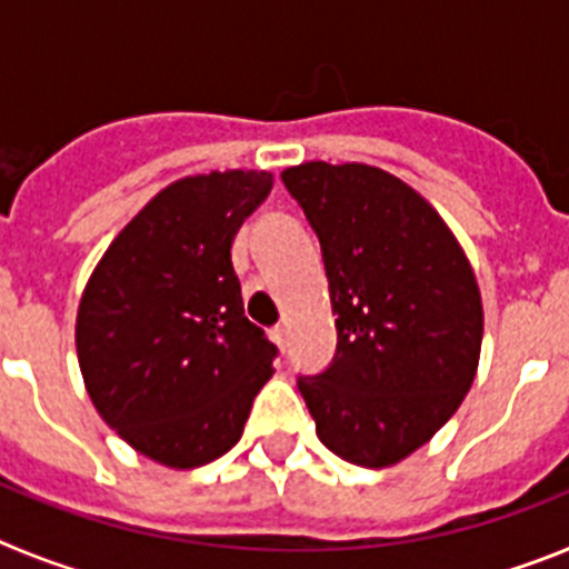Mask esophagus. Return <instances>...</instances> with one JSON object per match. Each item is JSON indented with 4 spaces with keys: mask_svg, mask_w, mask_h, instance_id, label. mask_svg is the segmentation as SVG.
I'll return each instance as SVG.
<instances>
[{
    "mask_svg": "<svg viewBox=\"0 0 569 569\" xmlns=\"http://www.w3.org/2000/svg\"><path fill=\"white\" fill-rule=\"evenodd\" d=\"M284 336H288V330L281 328V325H279V328L270 330V339L276 341V347H279V350H284Z\"/></svg>",
    "mask_w": 569,
    "mask_h": 569,
    "instance_id": "34e87169",
    "label": "esophagus"
}]
</instances>
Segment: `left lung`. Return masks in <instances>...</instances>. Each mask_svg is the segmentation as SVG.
I'll list each match as a JSON object with an SVG mask.
<instances>
[{
	"label": "left lung",
	"instance_id": "obj_1",
	"mask_svg": "<svg viewBox=\"0 0 569 569\" xmlns=\"http://www.w3.org/2000/svg\"><path fill=\"white\" fill-rule=\"evenodd\" d=\"M281 182L316 230L336 353L299 393L321 445L390 467L459 410L479 367L481 296L441 216L370 164L305 162Z\"/></svg>",
	"mask_w": 569,
	"mask_h": 569
}]
</instances>
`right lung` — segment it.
I'll use <instances>...</instances> for the list:
<instances>
[{
	"label": "right lung",
	"instance_id": "add662e5",
	"mask_svg": "<svg viewBox=\"0 0 569 569\" xmlns=\"http://www.w3.org/2000/svg\"><path fill=\"white\" fill-rule=\"evenodd\" d=\"M273 176H188L116 236L79 301L77 353L104 421L133 450L188 470L239 441L276 345L244 316L230 244Z\"/></svg>",
	"mask_w": 569,
	"mask_h": 569
}]
</instances>
